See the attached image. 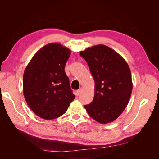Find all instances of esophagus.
Wrapping results in <instances>:
<instances>
[{"label":"esophagus","mask_w":159,"mask_h":159,"mask_svg":"<svg viewBox=\"0 0 159 159\" xmlns=\"http://www.w3.org/2000/svg\"><path fill=\"white\" fill-rule=\"evenodd\" d=\"M81 90H82V88H80V89H78V90H77V91H76V93H75V94H76V95H77V96H78V95L80 94Z\"/></svg>","instance_id":"34e87169"}]
</instances>
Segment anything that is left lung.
I'll return each instance as SVG.
<instances>
[{"label": "left lung", "mask_w": 159, "mask_h": 159, "mask_svg": "<svg viewBox=\"0 0 159 159\" xmlns=\"http://www.w3.org/2000/svg\"><path fill=\"white\" fill-rule=\"evenodd\" d=\"M95 81L94 98L84 105L89 116L99 123L115 121L129 102L131 74L123 57L109 47L99 44L80 52Z\"/></svg>", "instance_id": "8db88e82"}]
</instances>
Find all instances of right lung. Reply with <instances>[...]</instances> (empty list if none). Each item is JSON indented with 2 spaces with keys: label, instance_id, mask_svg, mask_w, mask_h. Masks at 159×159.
I'll return each mask as SVG.
<instances>
[{
  "label": "right lung",
  "instance_id": "obj_1",
  "mask_svg": "<svg viewBox=\"0 0 159 159\" xmlns=\"http://www.w3.org/2000/svg\"><path fill=\"white\" fill-rule=\"evenodd\" d=\"M71 51L58 43L42 47L24 72L23 92L38 117L50 120L64 114L75 98L64 70Z\"/></svg>",
  "mask_w": 159,
  "mask_h": 159
}]
</instances>
